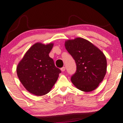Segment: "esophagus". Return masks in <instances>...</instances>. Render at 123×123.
<instances>
[{
  "label": "esophagus",
  "instance_id": "34e87169",
  "mask_svg": "<svg viewBox=\"0 0 123 123\" xmlns=\"http://www.w3.org/2000/svg\"><path fill=\"white\" fill-rule=\"evenodd\" d=\"M61 71L62 72L65 71V67H63V68H61Z\"/></svg>",
  "mask_w": 123,
  "mask_h": 123
}]
</instances>
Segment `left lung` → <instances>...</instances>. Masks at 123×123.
I'll return each mask as SVG.
<instances>
[{"label":"left lung","mask_w":123,"mask_h":123,"mask_svg":"<svg viewBox=\"0 0 123 123\" xmlns=\"http://www.w3.org/2000/svg\"><path fill=\"white\" fill-rule=\"evenodd\" d=\"M65 46L76 64V71L71 78L73 84L81 91H94L103 80L107 71V60L104 53L81 37L66 40Z\"/></svg>","instance_id":"1"}]
</instances>
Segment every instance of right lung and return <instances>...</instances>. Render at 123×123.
Instances as JSON below:
<instances>
[{
  "label": "right lung",
  "instance_id": "obj_1",
  "mask_svg": "<svg viewBox=\"0 0 123 123\" xmlns=\"http://www.w3.org/2000/svg\"><path fill=\"white\" fill-rule=\"evenodd\" d=\"M53 45L36 43L17 65L16 70L21 83L29 92L35 96H43L49 92L61 72L49 56Z\"/></svg>",
  "mask_w": 123,
  "mask_h": 123
}]
</instances>
